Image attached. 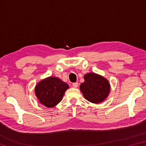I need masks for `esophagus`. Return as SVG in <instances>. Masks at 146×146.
Returning a JSON list of instances; mask_svg holds the SVG:
<instances>
[{
  "label": "esophagus",
  "mask_w": 146,
  "mask_h": 146,
  "mask_svg": "<svg viewBox=\"0 0 146 146\" xmlns=\"http://www.w3.org/2000/svg\"><path fill=\"white\" fill-rule=\"evenodd\" d=\"M72 86H73V88H77L78 87V83L77 82H75V83H73V84H72Z\"/></svg>",
  "instance_id": "esophagus-1"
}]
</instances>
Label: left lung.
<instances>
[{
  "label": "left lung",
  "instance_id": "obj_1",
  "mask_svg": "<svg viewBox=\"0 0 146 146\" xmlns=\"http://www.w3.org/2000/svg\"><path fill=\"white\" fill-rule=\"evenodd\" d=\"M84 82L80 86L81 92L89 102L98 104L104 100L110 93V84L107 79L94 73L86 74Z\"/></svg>",
  "mask_w": 146,
  "mask_h": 146
}]
</instances>
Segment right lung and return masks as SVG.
Here are the masks:
<instances>
[{
	"label": "right lung",
	"mask_w": 146,
	"mask_h": 146,
	"mask_svg": "<svg viewBox=\"0 0 146 146\" xmlns=\"http://www.w3.org/2000/svg\"><path fill=\"white\" fill-rule=\"evenodd\" d=\"M68 88V84L64 82L60 78L49 76L36 84L35 92L39 102L46 107L50 108L60 102Z\"/></svg>",
	"instance_id": "obj_1"
}]
</instances>
